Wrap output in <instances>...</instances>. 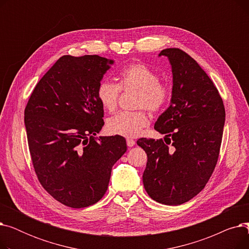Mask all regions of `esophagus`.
Instances as JSON below:
<instances>
[{"instance_id":"esophagus-1","label":"esophagus","mask_w":249,"mask_h":249,"mask_svg":"<svg viewBox=\"0 0 249 249\" xmlns=\"http://www.w3.org/2000/svg\"><path fill=\"white\" fill-rule=\"evenodd\" d=\"M126 142H127V145H128L129 147H132V146L135 145V140H133V139L128 138V139L126 140Z\"/></svg>"}]
</instances>
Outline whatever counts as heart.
Here are the masks:
<instances>
[{
  "instance_id": "obj_1",
  "label": "heart",
  "mask_w": 249,
  "mask_h": 249,
  "mask_svg": "<svg viewBox=\"0 0 249 249\" xmlns=\"http://www.w3.org/2000/svg\"><path fill=\"white\" fill-rule=\"evenodd\" d=\"M121 90L137 91L135 107L145 108L151 113L160 112L172 97V87L161 82L160 74L142 62H134L119 74V85L102 81L97 89V97L102 107L114 113L119 104ZM149 125V118L144 110L120 113L108 121L110 134L126 138L136 137L142 129Z\"/></svg>"
}]
</instances>
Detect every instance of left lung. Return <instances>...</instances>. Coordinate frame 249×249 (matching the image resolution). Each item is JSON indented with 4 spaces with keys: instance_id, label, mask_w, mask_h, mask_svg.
Returning <instances> with one entry per match:
<instances>
[{
    "instance_id": "obj_1",
    "label": "left lung",
    "mask_w": 249,
    "mask_h": 249,
    "mask_svg": "<svg viewBox=\"0 0 249 249\" xmlns=\"http://www.w3.org/2000/svg\"><path fill=\"white\" fill-rule=\"evenodd\" d=\"M160 55L168 57L174 77L171 106L154 124L165 137L140 138L137 144L147 154L142 176L146 193L156 202L177 206L197 196L214 172L225 108L211 78L185 51L167 48Z\"/></svg>"
}]
</instances>
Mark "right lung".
<instances>
[{
    "instance_id": "obj_1",
    "label": "right lung",
    "mask_w": 249,
    "mask_h": 249,
    "mask_svg": "<svg viewBox=\"0 0 249 249\" xmlns=\"http://www.w3.org/2000/svg\"><path fill=\"white\" fill-rule=\"evenodd\" d=\"M113 62L99 55L61 56L38 82L24 111L38 180L71 208L103 198L112 166L127 150L122 136L95 137L104 126L97 89Z\"/></svg>"
}]
</instances>
